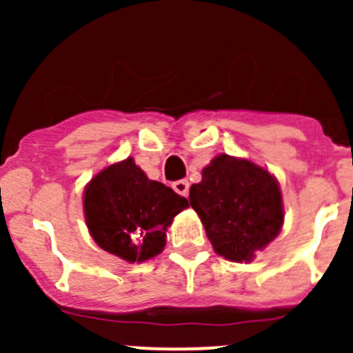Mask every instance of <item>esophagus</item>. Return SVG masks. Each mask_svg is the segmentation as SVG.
<instances>
[{
	"instance_id": "1",
	"label": "esophagus",
	"mask_w": 353,
	"mask_h": 353,
	"mask_svg": "<svg viewBox=\"0 0 353 353\" xmlns=\"http://www.w3.org/2000/svg\"><path fill=\"white\" fill-rule=\"evenodd\" d=\"M173 189L174 192H179L180 196H187L189 194V182L187 180H176L173 183Z\"/></svg>"
}]
</instances>
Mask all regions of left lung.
<instances>
[{"mask_svg":"<svg viewBox=\"0 0 353 353\" xmlns=\"http://www.w3.org/2000/svg\"><path fill=\"white\" fill-rule=\"evenodd\" d=\"M215 252L232 261H251L283 226L279 183L254 162L223 154L203 168L189 192Z\"/></svg>","mask_w":353,"mask_h":353,"instance_id":"8db88e82","label":"left lung"}]
</instances>
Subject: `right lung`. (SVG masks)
I'll use <instances>...</instances> for the list:
<instances>
[{
  "label": "right lung",
  "instance_id": "1",
  "mask_svg": "<svg viewBox=\"0 0 353 353\" xmlns=\"http://www.w3.org/2000/svg\"><path fill=\"white\" fill-rule=\"evenodd\" d=\"M187 199L150 180L132 157L108 166L84 189V217L104 251L134 263L157 256Z\"/></svg>",
  "mask_w": 353,
  "mask_h": 353
}]
</instances>
